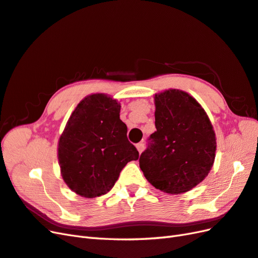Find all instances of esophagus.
Instances as JSON below:
<instances>
[{
  "label": "esophagus",
  "mask_w": 258,
  "mask_h": 258,
  "mask_svg": "<svg viewBox=\"0 0 258 258\" xmlns=\"http://www.w3.org/2000/svg\"><path fill=\"white\" fill-rule=\"evenodd\" d=\"M136 148H137V150H138V153L142 154L143 151H144V149H145V145H144V143H143V142H142V143H138V144L136 145Z\"/></svg>",
  "instance_id": "obj_1"
}]
</instances>
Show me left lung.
Instances as JSON below:
<instances>
[{"mask_svg":"<svg viewBox=\"0 0 258 258\" xmlns=\"http://www.w3.org/2000/svg\"><path fill=\"white\" fill-rule=\"evenodd\" d=\"M155 125L140 158L147 181L168 194L194 188L209 173L216 157V134L206 111L187 92L168 89L155 95Z\"/></svg>","mask_w":258,"mask_h":258,"instance_id":"1","label":"left lung"}]
</instances>
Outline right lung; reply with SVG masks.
Wrapping results in <instances>:
<instances>
[{"mask_svg":"<svg viewBox=\"0 0 258 258\" xmlns=\"http://www.w3.org/2000/svg\"><path fill=\"white\" fill-rule=\"evenodd\" d=\"M120 110L112 97L91 94L77 104L65 125L57 159L65 184L79 196L107 194L127 162L138 159Z\"/></svg>","mask_w":258,"mask_h":258,"instance_id":"right-lung-1","label":"right lung"}]
</instances>
